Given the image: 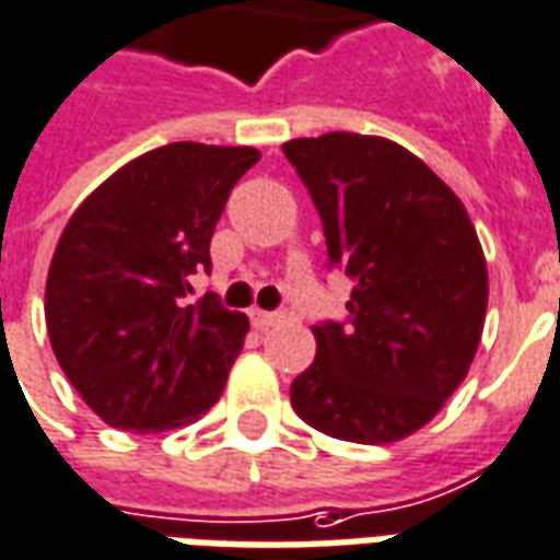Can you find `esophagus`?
Segmentation results:
<instances>
[{"label":"esophagus","mask_w":560,"mask_h":560,"mask_svg":"<svg viewBox=\"0 0 560 560\" xmlns=\"http://www.w3.org/2000/svg\"><path fill=\"white\" fill-rule=\"evenodd\" d=\"M249 323L256 325L259 331H268V328H273V325L283 323V313H271V311H249Z\"/></svg>","instance_id":"1"}]
</instances>
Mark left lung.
Instances as JSON below:
<instances>
[{
    "instance_id": "left-lung-1",
    "label": "left lung",
    "mask_w": 560,
    "mask_h": 560,
    "mask_svg": "<svg viewBox=\"0 0 560 560\" xmlns=\"http://www.w3.org/2000/svg\"><path fill=\"white\" fill-rule=\"evenodd\" d=\"M323 217L331 268L352 280L347 325H313L316 359L289 388L328 438L395 443L443 410L477 355L489 268L462 198L380 135L283 144Z\"/></svg>"
}]
</instances>
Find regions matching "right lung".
Here are the masks:
<instances>
[{"instance_id":"obj_1","label":"right lung","mask_w":560,"mask_h":560,"mask_svg":"<svg viewBox=\"0 0 560 560\" xmlns=\"http://www.w3.org/2000/svg\"><path fill=\"white\" fill-rule=\"evenodd\" d=\"M256 147L174 141L83 198L45 287L47 337L86 407L120 431H172L220 400L249 319L213 295L186 304L232 186Z\"/></svg>"}]
</instances>
